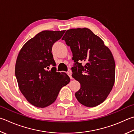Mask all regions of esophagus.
Wrapping results in <instances>:
<instances>
[{"label":"esophagus","instance_id":"esophagus-1","mask_svg":"<svg viewBox=\"0 0 134 134\" xmlns=\"http://www.w3.org/2000/svg\"><path fill=\"white\" fill-rule=\"evenodd\" d=\"M67 74L69 75V76L70 77V79H72V76H71V71L67 72Z\"/></svg>","mask_w":134,"mask_h":134}]
</instances>
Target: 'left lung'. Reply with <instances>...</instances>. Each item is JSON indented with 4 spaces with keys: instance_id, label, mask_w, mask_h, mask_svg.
<instances>
[{
    "instance_id": "1",
    "label": "left lung",
    "mask_w": 134,
    "mask_h": 134,
    "mask_svg": "<svg viewBox=\"0 0 134 134\" xmlns=\"http://www.w3.org/2000/svg\"><path fill=\"white\" fill-rule=\"evenodd\" d=\"M62 40L71 48L74 62L72 77L81 86L75 93L77 99L87 107L99 105L105 100L115 82V64L110 50L87 28L69 29Z\"/></svg>"
}]
</instances>
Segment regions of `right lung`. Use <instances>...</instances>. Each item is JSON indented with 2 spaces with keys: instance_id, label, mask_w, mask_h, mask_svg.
Listing matches in <instances>:
<instances>
[{
  "instance_id": "1",
  "label": "right lung",
  "mask_w": 134,
  "mask_h": 134,
  "mask_svg": "<svg viewBox=\"0 0 134 134\" xmlns=\"http://www.w3.org/2000/svg\"><path fill=\"white\" fill-rule=\"evenodd\" d=\"M65 33L44 30L27 42L16 60L15 75L19 89L29 103L44 108L55 101L63 87L70 81L64 72L56 71L52 50L53 45Z\"/></svg>"
}]
</instances>
